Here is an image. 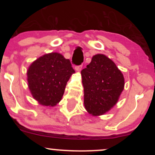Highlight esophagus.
I'll return each mask as SVG.
<instances>
[{
  "instance_id": "esophagus-1",
  "label": "esophagus",
  "mask_w": 155,
  "mask_h": 155,
  "mask_svg": "<svg viewBox=\"0 0 155 155\" xmlns=\"http://www.w3.org/2000/svg\"><path fill=\"white\" fill-rule=\"evenodd\" d=\"M81 68H82V65H79V66H76V67H75L76 71H77V72L81 71Z\"/></svg>"
}]
</instances>
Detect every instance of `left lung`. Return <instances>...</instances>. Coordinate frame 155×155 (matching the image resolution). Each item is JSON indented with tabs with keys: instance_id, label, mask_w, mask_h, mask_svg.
Instances as JSON below:
<instances>
[{
	"instance_id": "8db88e82",
	"label": "left lung",
	"mask_w": 155,
	"mask_h": 155,
	"mask_svg": "<svg viewBox=\"0 0 155 155\" xmlns=\"http://www.w3.org/2000/svg\"><path fill=\"white\" fill-rule=\"evenodd\" d=\"M81 74L84 104L88 113L101 116L111 110L124 87V76L116 64L105 54H95Z\"/></svg>"
}]
</instances>
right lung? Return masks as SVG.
I'll return each mask as SVG.
<instances>
[{
    "instance_id": "add662e5",
    "label": "right lung",
    "mask_w": 155,
    "mask_h": 155,
    "mask_svg": "<svg viewBox=\"0 0 155 155\" xmlns=\"http://www.w3.org/2000/svg\"><path fill=\"white\" fill-rule=\"evenodd\" d=\"M74 73L70 60L63 55L48 53L33 61L28 68V88L39 104L52 107L61 101L68 81Z\"/></svg>"
}]
</instances>
